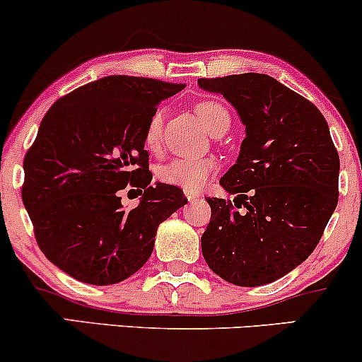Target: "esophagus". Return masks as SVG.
Listing matches in <instances>:
<instances>
[{
  "instance_id": "obj_1",
  "label": "esophagus",
  "mask_w": 362,
  "mask_h": 362,
  "mask_svg": "<svg viewBox=\"0 0 362 362\" xmlns=\"http://www.w3.org/2000/svg\"><path fill=\"white\" fill-rule=\"evenodd\" d=\"M185 197L189 200H195L199 199V194H194V192H185Z\"/></svg>"
}]
</instances>
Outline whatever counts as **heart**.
<instances>
[{
  "instance_id": "1",
  "label": "heart",
  "mask_w": 362,
  "mask_h": 362,
  "mask_svg": "<svg viewBox=\"0 0 362 362\" xmlns=\"http://www.w3.org/2000/svg\"><path fill=\"white\" fill-rule=\"evenodd\" d=\"M195 112L206 124L209 133L221 136L229 129L230 116L217 101H200L195 104ZM162 129H163V111L156 110L148 119L145 129V146L151 153H158L162 146ZM217 163L214 158H175L172 162L162 165L156 172L160 182L167 185H175L187 192H199L207 184V180L214 175Z\"/></svg>"
}]
</instances>
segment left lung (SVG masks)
Wrapping results in <instances>:
<instances>
[{"instance_id": "8db88e82", "label": "left lung", "mask_w": 362, "mask_h": 362, "mask_svg": "<svg viewBox=\"0 0 362 362\" xmlns=\"http://www.w3.org/2000/svg\"><path fill=\"white\" fill-rule=\"evenodd\" d=\"M246 126L236 165L221 178L233 200L207 199L209 268L239 286L267 285L303 263L339 200V153L308 99L264 74L199 79Z\"/></svg>"}]
</instances>
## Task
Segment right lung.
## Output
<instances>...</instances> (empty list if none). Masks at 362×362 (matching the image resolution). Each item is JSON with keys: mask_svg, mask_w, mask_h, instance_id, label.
Instances as JSON below:
<instances>
[{"mask_svg": "<svg viewBox=\"0 0 362 362\" xmlns=\"http://www.w3.org/2000/svg\"><path fill=\"white\" fill-rule=\"evenodd\" d=\"M185 84L107 76L57 99L23 160L21 199L35 239L55 267L90 285H112L150 258L160 223L185 206L175 185H151L148 119ZM142 194L126 211L119 190Z\"/></svg>", "mask_w": 362, "mask_h": 362, "instance_id": "right-lung-1", "label": "right lung"}]
</instances>
